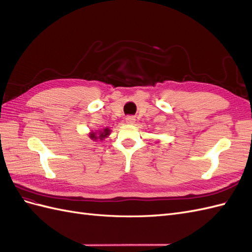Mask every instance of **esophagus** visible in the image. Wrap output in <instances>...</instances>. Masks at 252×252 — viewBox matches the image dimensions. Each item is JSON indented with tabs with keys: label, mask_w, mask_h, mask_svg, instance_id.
I'll return each mask as SVG.
<instances>
[{
	"label": "esophagus",
	"mask_w": 252,
	"mask_h": 252,
	"mask_svg": "<svg viewBox=\"0 0 252 252\" xmlns=\"http://www.w3.org/2000/svg\"><path fill=\"white\" fill-rule=\"evenodd\" d=\"M135 122V118L132 117V116H129L126 118V123L127 124H133Z\"/></svg>",
	"instance_id": "1"
}]
</instances>
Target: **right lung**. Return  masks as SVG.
<instances>
[{"label":"right lung","mask_w":252,"mask_h":252,"mask_svg":"<svg viewBox=\"0 0 252 252\" xmlns=\"http://www.w3.org/2000/svg\"><path fill=\"white\" fill-rule=\"evenodd\" d=\"M110 134V130H109V128H104L103 130H101V131H98V133H96V132H91V133H89V138L91 139V140H94V141H96L97 139L98 140H104L105 138H107V136Z\"/></svg>","instance_id":"add662e5"}]
</instances>
